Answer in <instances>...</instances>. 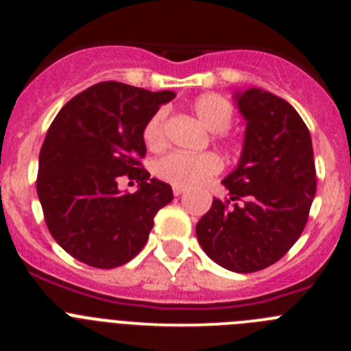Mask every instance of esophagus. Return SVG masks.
Returning a JSON list of instances; mask_svg holds the SVG:
<instances>
[{
	"label": "esophagus",
	"mask_w": 351,
	"mask_h": 351,
	"mask_svg": "<svg viewBox=\"0 0 351 351\" xmlns=\"http://www.w3.org/2000/svg\"><path fill=\"white\" fill-rule=\"evenodd\" d=\"M173 193H175V197H180L185 193V189H182V186H173Z\"/></svg>",
	"instance_id": "esophagus-1"
}]
</instances>
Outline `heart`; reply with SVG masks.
Here are the masks:
<instances>
[{
    "mask_svg": "<svg viewBox=\"0 0 351 351\" xmlns=\"http://www.w3.org/2000/svg\"><path fill=\"white\" fill-rule=\"evenodd\" d=\"M192 112L195 113L198 122L212 134H222L229 129L234 117V110L228 98L217 93H205L195 98L192 104ZM165 117L166 113L159 110L151 117L144 129V141L149 147H159L165 141ZM222 168L221 159L212 153L186 154L169 153L154 162V173L159 180L173 186L192 189L202 185L210 176L217 175Z\"/></svg>",
    "mask_w": 351,
    "mask_h": 351,
    "instance_id": "1",
    "label": "heart"
}]
</instances>
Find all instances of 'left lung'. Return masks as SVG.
Here are the masks:
<instances>
[{
	"label": "left lung",
	"mask_w": 351,
	"mask_h": 351,
	"mask_svg": "<svg viewBox=\"0 0 351 351\" xmlns=\"http://www.w3.org/2000/svg\"><path fill=\"white\" fill-rule=\"evenodd\" d=\"M246 122L236 168L222 180L229 198H214L198 221V243L226 270L251 274L270 267L306 228L316 193L313 141L295 108L261 88L236 90Z\"/></svg>",
	"instance_id": "left-lung-1"
}]
</instances>
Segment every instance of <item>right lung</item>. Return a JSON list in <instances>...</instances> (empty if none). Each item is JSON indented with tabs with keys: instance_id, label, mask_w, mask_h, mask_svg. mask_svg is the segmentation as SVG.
<instances>
[{
	"instance_id": "obj_1",
	"label": "right lung",
	"mask_w": 351,
	"mask_h": 351,
	"mask_svg": "<svg viewBox=\"0 0 351 351\" xmlns=\"http://www.w3.org/2000/svg\"><path fill=\"white\" fill-rule=\"evenodd\" d=\"M173 91L104 81L59 110L38 156L37 193L52 238L95 268H115L144 247L159 208L173 200L168 183L149 178L144 129ZM138 182L123 194L118 180Z\"/></svg>"
}]
</instances>
